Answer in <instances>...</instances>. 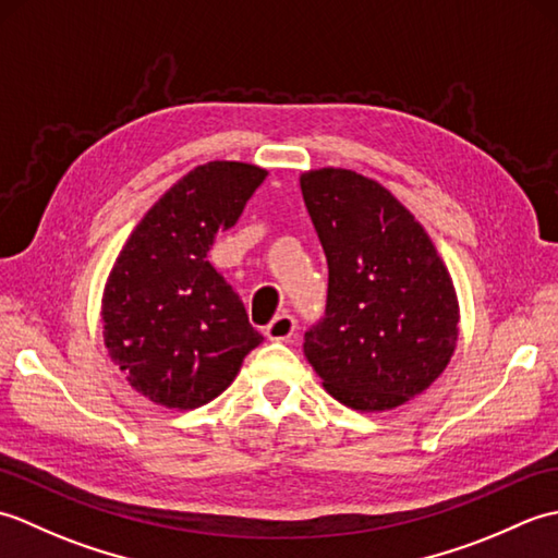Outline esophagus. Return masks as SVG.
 I'll return each instance as SVG.
<instances>
[{
	"label": "esophagus",
	"instance_id": "obj_1",
	"mask_svg": "<svg viewBox=\"0 0 558 558\" xmlns=\"http://www.w3.org/2000/svg\"><path fill=\"white\" fill-rule=\"evenodd\" d=\"M294 328H298V324H294V318L290 314H278L272 322L266 326V338L268 340H276V342H282V340H290L294 336Z\"/></svg>",
	"mask_w": 558,
	"mask_h": 558
}]
</instances>
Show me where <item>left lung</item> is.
<instances>
[{"mask_svg": "<svg viewBox=\"0 0 558 558\" xmlns=\"http://www.w3.org/2000/svg\"><path fill=\"white\" fill-rule=\"evenodd\" d=\"M300 186L328 260L326 318L306 330V360L342 405H405L456 352L453 278L422 222L372 177L318 168Z\"/></svg>", "mask_w": 558, "mask_h": 558, "instance_id": "left-lung-1", "label": "left lung"}]
</instances>
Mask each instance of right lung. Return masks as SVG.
Here are the masks:
<instances>
[{
  "label": "right lung",
  "instance_id": "right-lung-1",
  "mask_svg": "<svg viewBox=\"0 0 558 558\" xmlns=\"http://www.w3.org/2000/svg\"><path fill=\"white\" fill-rule=\"evenodd\" d=\"M266 174L236 160L198 165L148 208L114 258L102 340L129 386L156 405H206L264 340L206 254Z\"/></svg>",
  "mask_w": 558,
  "mask_h": 558
}]
</instances>
